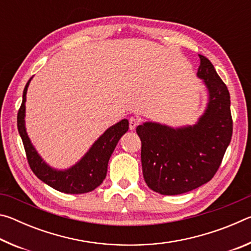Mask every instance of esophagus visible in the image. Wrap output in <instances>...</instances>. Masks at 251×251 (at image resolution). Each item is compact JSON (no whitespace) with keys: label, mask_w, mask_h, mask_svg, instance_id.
<instances>
[{"label":"esophagus","mask_w":251,"mask_h":251,"mask_svg":"<svg viewBox=\"0 0 251 251\" xmlns=\"http://www.w3.org/2000/svg\"><path fill=\"white\" fill-rule=\"evenodd\" d=\"M139 124V120L138 118H136V117H130L129 118V128L133 130V129H135L136 127H137V125Z\"/></svg>","instance_id":"34e87169"}]
</instances>
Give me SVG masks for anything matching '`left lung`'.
Masks as SVG:
<instances>
[{"label":"left lung","instance_id":"left-lung-1","mask_svg":"<svg viewBox=\"0 0 251 251\" xmlns=\"http://www.w3.org/2000/svg\"><path fill=\"white\" fill-rule=\"evenodd\" d=\"M199 58L197 76L206 85L208 103L196 124L173 128L146 122L136 128L142 141L144 179L161 195L184 194L209 181L231 141L228 88L209 59Z\"/></svg>","mask_w":251,"mask_h":251}]
</instances>
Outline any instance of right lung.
Here are the masks:
<instances>
[{"mask_svg": "<svg viewBox=\"0 0 251 251\" xmlns=\"http://www.w3.org/2000/svg\"><path fill=\"white\" fill-rule=\"evenodd\" d=\"M32 77L25 85L22 105L18 113V129L22 138L28 165L39 179L58 192L65 194L90 193L99 187L107 174L108 160L118 141L128 130V121L122 120L110 126L99 139L93 144L79 161L64 171L52 168L45 163L31 143L25 128V101L27 87Z\"/></svg>", "mask_w": 251, "mask_h": 251, "instance_id": "obj_1", "label": "right lung"}]
</instances>
